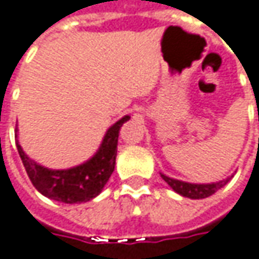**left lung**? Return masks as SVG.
<instances>
[{"instance_id": "1", "label": "left lung", "mask_w": 259, "mask_h": 259, "mask_svg": "<svg viewBox=\"0 0 259 259\" xmlns=\"http://www.w3.org/2000/svg\"><path fill=\"white\" fill-rule=\"evenodd\" d=\"M160 175L175 193L181 194L182 197H188V199H206V197L212 196L213 193H217L220 188H223L224 185L231 179V177H228L223 181L210 182V184H191V182L166 177L164 174H160Z\"/></svg>"}]
</instances>
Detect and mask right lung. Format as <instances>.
I'll return each instance as SVG.
<instances>
[{"mask_svg": "<svg viewBox=\"0 0 259 259\" xmlns=\"http://www.w3.org/2000/svg\"><path fill=\"white\" fill-rule=\"evenodd\" d=\"M129 120L130 115H124L117 123H114L106 130L102 144L95 155L81 164L69 169L44 167L26 155L19 141L16 142V147L31 182L42 196L69 204L82 203L99 196L109 177L112 175L115 167L118 133L121 126Z\"/></svg>", "mask_w": 259, "mask_h": 259, "instance_id": "right-lung-1", "label": "right lung"}]
</instances>
